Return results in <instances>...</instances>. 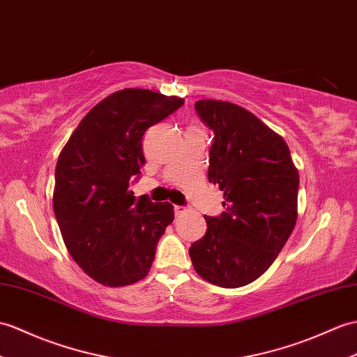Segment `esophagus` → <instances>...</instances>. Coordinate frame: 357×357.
<instances>
[{
    "instance_id": "obj_1",
    "label": "esophagus",
    "mask_w": 357,
    "mask_h": 357,
    "mask_svg": "<svg viewBox=\"0 0 357 357\" xmlns=\"http://www.w3.org/2000/svg\"><path fill=\"white\" fill-rule=\"evenodd\" d=\"M173 210H175V214H182L187 208H185V206H182V205H175V208H173Z\"/></svg>"
}]
</instances>
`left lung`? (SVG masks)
Wrapping results in <instances>:
<instances>
[{"label": "left lung", "mask_w": 357, "mask_h": 357, "mask_svg": "<svg viewBox=\"0 0 357 357\" xmlns=\"http://www.w3.org/2000/svg\"><path fill=\"white\" fill-rule=\"evenodd\" d=\"M195 109L214 134L208 181L227 211L205 216L206 233L188 254L204 280L242 287L269 269L292 234L300 175L286 141L252 112L220 100H199Z\"/></svg>", "instance_id": "obj_1"}]
</instances>
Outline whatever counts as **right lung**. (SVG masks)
I'll return each mask as SVG.
<instances>
[{"label":"right lung","instance_id":"add662e5","mask_svg":"<svg viewBox=\"0 0 357 357\" xmlns=\"http://www.w3.org/2000/svg\"><path fill=\"white\" fill-rule=\"evenodd\" d=\"M184 105L178 97L128 88L96 105L73 132L54 173L53 208L66 250L106 286L143 280L173 205L130 192L139 178L144 132Z\"/></svg>","mask_w":357,"mask_h":357}]
</instances>
